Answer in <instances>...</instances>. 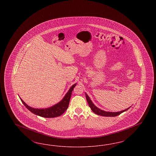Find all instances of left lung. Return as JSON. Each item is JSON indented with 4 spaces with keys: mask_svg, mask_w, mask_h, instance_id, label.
Masks as SVG:
<instances>
[{
    "mask_svg": "<svg viewBox=\"0 0 156 156\" xmlns=\"http://www.w3.org/2000/svg\"><path fill=\"white\" fill-rule=\"evenodd\" d=\"M85 96H86V99H87V101L89 105V107L90 108L91 110L92 111L94 112L95 113H96L98 115H99V116H106V117H115V116H118L120 114H121L122 113L124 112L127 111L130 107L127 108L126 109L123 110V111H122L119 112H106L103 111L102 109H99L98 107H97L94 104H93L92 101H91V99H90L89 96L87 95V93H85Z\"/></svg>",
    "mask_w": 156,
    "mask_h": 156,
    "instance_id": "1",
    "label": "left lung"
}]
</instances>
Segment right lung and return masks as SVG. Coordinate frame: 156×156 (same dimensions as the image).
Returning <instances> with one entry per match:
<instances>
[{"label":"right lung","mask_w":156,"mask_h":156,"mask_svg":"<svg viewBox=\"0 0 156 156\" xmlns=\"http://www.w3.org/2000/svg\"><path fill=\"white\" fill-rule=\"evenodd\" d=\"M76 83H75L71 87V88L68 90L66 95L58 103L47 108L37 109V108H34L30 107V106L26 104L20 98V99L22 102L23 105L26 106V108L33 113L38 116H40L41 117L46 118H55L62 115L67 110L69 104V101L72 95V92L74 89V88H75V87L76 86Z\"/></svg>","instance_id":"right-lung-1"}]
</instances>
